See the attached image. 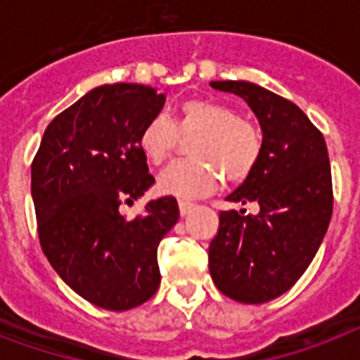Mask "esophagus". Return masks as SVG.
<instances>
[{
  "mask_svg": "<svg viewBox=\"0 0 360 360\" xmlns=\"http://www.w3.org/2000/svg\"><path fill=\"white\" fill-rule=\"evenodd\" d=\"M196 209V203L188 202V200H179V213L181 217H186L188 213H192Z\"/></svg>",
  "mask_w": 360,
  "mask_h": 360,
  "instance_id": "esophagus-1",
  "label": "esophagus"
}]
</instances>
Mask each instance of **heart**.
Listing matches in <instances>:
<instances>
[{
    "instance_id": "heart-1",
    "label": "heart",
    "mask_w": 360,
    "mask_h": 360,
    "mask_svg": "<svg viewBox=\"0 0 360 360\" xmlns=\"http://www.w3.org/2000/svg\"><path fill=\"white\" fill-rule=\"evenodd\" d=\"M194 160L169 166L158 179V191L177 198L207 196L220 185V174L228 183H240L256 169L263 155L262 130L233 106L207 98H191L177 106L174 121L160 114L141 124L138 147L153 166H160L188 140Z\"/></svg>"
}]
</instances>
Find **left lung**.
Listing matches in <instances>:
<instances>
[{
	"label": "left lung",
	"instance_id": "left-lung-1",
	"mask_svg": "<svg viewBox=\"0 0 360 360\" xmlns=\"http://www.w3.org/2000/svg\"><path fill=\"white\" fill-rule=\"evenodd\" d=\"M245 98L263 132L256 169L228 200L256 214L222 211L209 245V271L226 297L246 304L276 299L312 263L333 214V177L323 134L297 104L250 82H211Z\"/></svg>",
	"mask_w": 360,
	"mask_h": 360
}]
</instances>
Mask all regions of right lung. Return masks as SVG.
<instances>
[{"label":"right lung","instance_id":"1","mask_svg":"<svg viewBox=\"0 0 360 360\" xmlns=\"http://www.w3.org/2000/svg\"><path fill=\"white\" fill-rule=\"evenodd\" d=\"M166 97L141 84L95 87L56 115L31 162L37 231L48 262L91 304L123 312L157 293L158 243L179 219L174 196L132 203L155 183L138 147L141 124Z\"/></svg>","mask_w":360,"mask_h":360}]
</instances>
